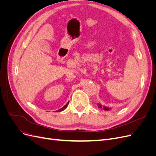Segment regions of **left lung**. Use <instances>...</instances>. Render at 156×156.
I'll return each instance as SVG.
<instances>
[{
  "instance_id": "1",
  "label": "left lung",
  "mask_w": 156,
  "mask_h": 156,
  "mask_svg": "<svg viewBox=\"0 0 156 156\" xmlns=\"http://www.w3.org/2000/svg\"><path fill=\"white\" fill-rule=\"evenodd\" d=\"M98 107H99V108H103V109L105 110V111H109V109H110L109 108H108V107H102L101 105V104H100V103H98Z\"/></svg>"
}]
</instances>
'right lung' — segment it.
I'll use <instances>...</instances> for the list:
<instances>
[{
  "instance_id": "add662e5",
  "label": "right lung",
  "mask_w": 156,
  "mask_h": 156,
  "mask_svg": "<svg viewBox=\"0 0 156 156\" xmlns=\"http://www.w3.org/2000/svg\"><path fill=\"white\" fill-rule=\"evenodd\" d=\"M68 104H69V101L66 103V105H64L63 107H62L61 108H60V109H58V111H56V112H60V111H64V109H66V108H67V107H68Z\"/></svg>"
}]
</instances>
